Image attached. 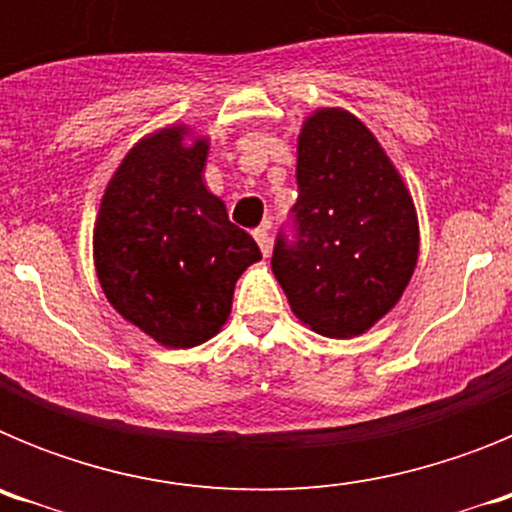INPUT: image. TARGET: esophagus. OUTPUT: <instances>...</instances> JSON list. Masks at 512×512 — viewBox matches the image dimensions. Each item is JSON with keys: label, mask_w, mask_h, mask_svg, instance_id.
Instances as JSON below:
<instances>
[{"label": "esophagus", "mask_w": 512, "mask_h": 512, "mask_svg": "<svg viewBox=\"0 0 512 512\" xmlns=\"http://www.w3.org/2000/svg\"><path fill=\"white\" fill-rule=\"evenodd\" d=\"M253 238H256V243H259L261 253H264V256H269V253H271V238H269V230H266V228L253 230Z\"/></svg>", "instance_id": "34e87169"}]
</instances>
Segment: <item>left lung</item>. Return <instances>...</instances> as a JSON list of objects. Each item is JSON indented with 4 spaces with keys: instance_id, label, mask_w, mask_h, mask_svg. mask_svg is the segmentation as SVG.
<instances>
[{
    "instance_id": "1",
    "label": "left lung",
    "mask_w": 512,
    "mask_h": 512,
    "mask_svg": "<svg viewBox=\"0 0 512 512\" xmlns=\"http://www.w3.org/2000/svg\"><path fill=\"white\" fill-rule=\"evenodd\" d=\"M297 241L279 235L271 269L297 318L356 338L400 302L418 264V212L374 133L320 107L297 135Z\"/></svg>"
}]
</instances>
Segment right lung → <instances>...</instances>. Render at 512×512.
Masks as SVG:
<instances>
[{"label":"right lung","instance_id":"right-lung-1","mask_svg":"<svg viewBox=\"0 0 512 512\" xmlns=\"http://www.w3.org/2000/svg\"><path fill=\"white\" fill-rule=\"evenodd\" d=\"M210 138L169 125L140 138L99 202L94 269L122 318L166 348L210 341L233 307L235 282L261 259L202 182Z\"/></svg>","mask_w":512,"mask_h":512}]
</instances>
